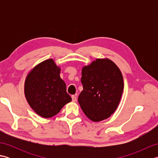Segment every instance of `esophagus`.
Returning <instances> with one entry per match:
<instances>
[{
	"label": "esophagus",
	"mask_w": 158,
	"mask_h": 158,
	"mask_svg": "<svg viewBox=\"0 0 158 158\" xmlns=\"http://www.w3.org/2000/svg\"><path fill=\"white\" fill-rule=\"evenodd\" d=\"M72 100L73 102H76L77 101V96L76 95H73L72 96Z\"/></svg>",
	"instance_id": "esophagus-1"
}]
</instances>
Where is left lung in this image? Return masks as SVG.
I'll return each mask as SVG.
<instances>
[{"label":"left lung","instance_id":"obj_1","mask_svg":"<svg viewBox=\"0 0 158 158\" xmlns=\"http://www.w3.org/2000/svg\"><path fill=\"white\" fill-rule=\"evenodd\" d=\"M83 91L78 102L93 122L107 119L118 106L123 89L120 70L109 59H97L82 69Z\"/></svg>","mask_w":158,"mask_h":158}]
</instances>
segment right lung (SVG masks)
<instances>
[{
    "mask_svg": "<svg viewBox=\"0 0 158 158\" xmlns=\"http://www.w3.org/2000/svg\"><path fill=\"white\" fill-rule=\"evenodd\" d=\"M60 74V69L49 59L36 66L26 79V100L31 108L44 118L56 115L72 100Z\"/></svg>",
    "mask_w": 158,
    "mask_h": 158,
    "instance_id": "1",
    "label": "right lung"
}]
</instances>
